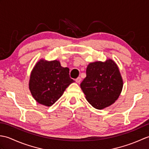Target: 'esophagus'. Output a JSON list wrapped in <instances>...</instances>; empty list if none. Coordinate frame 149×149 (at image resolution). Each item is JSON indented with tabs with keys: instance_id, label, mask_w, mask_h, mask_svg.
Wrapping results in <instances>:
<instances>
[{
	"instance_id": "1",
	"label": "esophagus",
	"mask_w": 149,
	"mask_h": 149,
	"mask_svg": "<svg viewBox=\"0 0 149 149\" xmlns=\"http://www.w3.org/2000/svg\"><path fill=\"white\" fill-rule=\"evenodd\" d=\"M75 82H76V83H79L80 82H81V77H78L77 79H75Z\"/></svg>"
}]
</instances>
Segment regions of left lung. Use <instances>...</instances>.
Instances as JSON below:
<instances>
[{
  "label": "left lung",
  "instance_id": "1",
  "mask_svg": "<svg viewBox=\"0 0 149 149\" xmlns=\"http://www.w3.org/2000/svg\"><path fill=\"white\" fill-rule=\"evenodd\" d=\"M86 74L81 88L91 106L102 109L115 102L123 87L121 75L115 62L109 59L105 63H91Z\"/></svg>",
  "mask_w": 149,
  "mask_h": 149
}]
</instances>
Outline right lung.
Masks as SVG:
<instances>
[{"label":"right lung","mask_w":149,"mask_h":149,"mask_svg":"<svg viewBox=\"0 0 149 149\" xmlns=\"http://www.w3.org/2000/svg\"><path fill=\"white\" fill-rule=\"evenodd\" d=\"M74 82L70 77L69 68L62 67L59 61L40 60L31 74L29 89L38 102L50 106Z\"/></svg>","instance_id":"right-lung-1"}]
</instances>
